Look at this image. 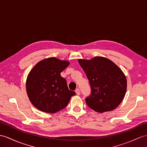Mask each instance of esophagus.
Segmentation results:
<instances>
[{"mask_svg": "<svg viewBox=\"0 0 147 147\" xmlns=\"http://www.w3.org/2000/svg\"><path fill=\"white\" fill-rule=\"evenodd\" d=\"M75 92H76V93L77 95H80V94L79 88H76V91H75Z\"/></svg>", "mask_w": 147, "mask_h": 147, "instance_id": "34e87169", "label": "esophagus"}]
</instances>
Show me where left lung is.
Listing matches in <instances>:
<instances>
[{
	"label": "left lung",
	"instance_id": "1",
	"mask_svg": "<svg viewBox=\"0 0 147 147\" xmlns=\"http://www.w3.org/2000/svg\"><path fill=\"white\" fill-rule=\"evenodd\" d=\"M90 82L91 94L85 102L90 109L102 113L115 109L127 91L124 73L112 60L103 57L78 59Z\"/></svg>",
	"mask_w": 147,
	"mask_h": 147
}]
</instances>
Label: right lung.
Here are the masks:
<instances>
[{"instance_id": "add662e5", "label": "right lung", "mask_w": 147, "mask_h": 147, "mask_svg": "<svg viewBox=\"0 0 147 147\" xmlns=\"http://www.w3.org/2000/svg\"><path fill=\"white\" fill-rule=\"evenodd\" d=\"M70 64L67 60L50 57L38 62L26 80L28 97L35 108L54 113L65 108L76 92L70 90L60 73Z\"/></svg>"}]
</instances>
